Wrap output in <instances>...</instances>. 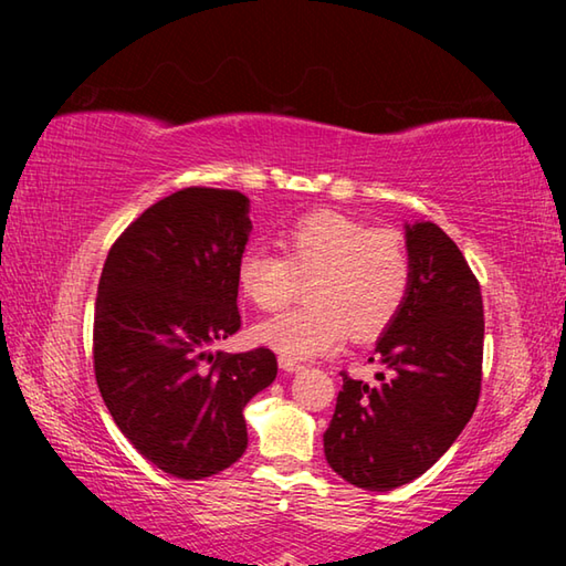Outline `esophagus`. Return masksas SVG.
<instances>
[{
    "instance_id": "esophagus-1",
    "label": "esophagus",
    "mask_w": 566,
    "mask_h": 566,
    "mask_svg": "<svg viewBox=\"0 0 566 566\" xmlns=\"http://www.w3.org/2000/svg\"><path fill=\"white\" fill-rule=\"evenodd\" d=\"M280 369L282 371H290V375H294V371H302L304 367L294 363V359H286V357H280Z\"/></svg>"
}]
</instances>
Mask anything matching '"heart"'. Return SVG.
Listing matches in <instances>:
<instances>
[{"mask_svg": "<svg viewBox=\"0 0 566 566\" xmlns=\"http://www.w3.org/2000/svg\"><path fill=\"white\" fill-rule=\"evenodd\" d=\"M282 258L248 250L238 286L260 311H280L306 284L308 302L262 321L252 338L286 359H311L340 347L347 331L375 338L401 314L411 290V258L389 228L338 211L306 213L276 235Z\"/></svg>", "mask_w": 566, "mask_h": 566, "instance_id": "1", "label": "heart"}]
</instances>
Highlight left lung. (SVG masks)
Segmentation results:
<instances>
[{
	"label": "left lung",
	"mask_w": 566,
	"mask_h": 566,
	"mask_svg": "<svg viewBox=\"0 0 566 566\" xmlns=\"http://www.w3.org/2000/svg\"><path fill=\"white\" fill-rule=\"evenodd\" d=\"M411 290L377 340L375 384L347 377L326 460L345 482L391 491L436 464L472 418L482 391L484 304L454 240L430 221L406 223Z\"/></svg>",
	"instance_id": "left-lung-1"
}]
</instances>
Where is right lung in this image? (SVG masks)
<instances>
[{
  "label": "right lung",
  "instance_id": "1",
  "mask_svg": "<svg viewBox=\"0 0 566 566\" xmlns=\"http://www.w3.org/2000/svg\"><path fill=\"white\" fill-rule=\"evenodd\" d=\"M235 189L187 187L153 203L106 255L94 375L114 423L163 472L203 479L248 448L245 403L276 377L268 347L211 353L240 328L238 262L252 231Z\"/></svg>",
  "mask_w": 566,
  "mask_h": 566
}]
</instances>
